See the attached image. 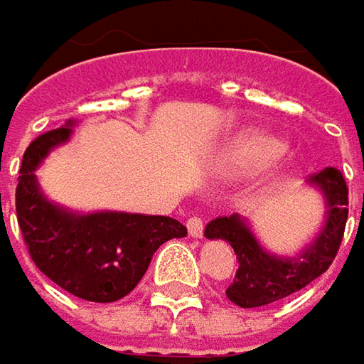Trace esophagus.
Masks as SVG:
<instances>
[{
    "label": "esophagus",
    "mask_w": 364,
    "mask_h": 364,
    "mask_svg": "<svg viewBox=\"0 0 364 364\" xmlns=\"http://www.w3.org/2000/svg\"><path fill=\"white\" fill-rule=\"evenodd\" d=\"M187 230L191 237H201L203 235V220L201 218H191L187 221Z\"/></svg>",
    "instance_id": "34e87169"
}]
</instances>
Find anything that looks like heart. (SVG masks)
Returning a JSON list of instances; mask_svg holds the SVG:
<instances>
[{"label": "heart", "instance_id": "obj_1", "mask_svg": "<svg viewBox=\"0 0 364 364\" xmlns=\"http://www.w3.org/2000/svg\"><path fill=\"white\" fill-rule=\"evenodd\" d=\"M284 151L286 143L282 139L259 129H242L221 144L215 155V167L228 175L262 171L282 157Z\"/></svg>", "mask_w": 364, "mask_h": 364}]
</instances>
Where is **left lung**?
<instances>
[{
  "label": "left lung",
  "instance_id": "1",
  "mask_svg": "<svg viewBox=\"0 0 364 364\" xmlns=\"http://www.w3.org/2000/svg\"><path fill=\"white\" fill-rule=\"evenodd\" d=\"M308 185L324 199V223L320 232L294 256H278L259 244L245 218L232 213L207 223V240H225L232 245L240 268L225 290L233 304L256 308L282 300L324 274L343 242L348 218V189L343 173L326 167L308 177Z\"/></svg>",
  "mask_w": 364,
  "mask_h": 364
}]
</instances>
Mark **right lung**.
<instances>
[{
	"mask_svg": "<svg viewBox=\"0 0 364 364\" xmlns=\"http://www.w3.org/2000/svg\"><path fill=\"white\" fill-rule=\"evenodd\" d=\"M76 120L40 134L26 149L16 189V211L33 264L54 284L88 302H117L134 290L165 242L187 228L165 215L124 211L80 213L50 201L36 169L68 143Z\"/></svg>",
	"mask_w": 364,
	"mask_h": 364,
	"instance_id": "obj_1",
	"label": "right lung"
}]
</instances>
